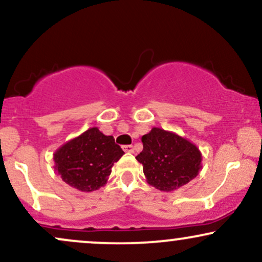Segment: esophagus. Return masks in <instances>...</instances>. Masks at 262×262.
Listing matches in <instances>:
<instances>
[{
    "label": "esophagus",
    "mask_w": 262,
    "mask_h": 262,
    "mask_svg": "<svg viewBox=\"0 0 262 262\" xmlns=\"http://www.w3.org/2000/svg\"><path fill=\"white\" fill-rule=\"evenodd\" d=\"M123 150L125 152H134V146L133 145H124L123 146Z\"/></svg>",
    "instance_id": "obj_1"
}]
</instances>
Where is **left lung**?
I'll use <instances>...</instances> for the list:
<instances>
[{
	"instance_id": "1",
	"label": "left lung",
	"mask_w": 262,
	"mask_h": 262,
	"mask_svg": "<svg viewBox=\"0 0 262 262\" xmlns=\"http://www.w3.org/2000/svg\"><path fill=\"white\" fill-rule=\"evenodd\" d=\"M143 150L135 156L143 165L144 175L160 191H173L198 175L201 155L196 145L160 128L141 137Z\"/></svg>"
}]
</instances>
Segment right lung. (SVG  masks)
<instances>
[{
    "mask_svg": "<svg viewBox=\"0 0 262 262\" xmlns=\"http://www.w3.org/2000/svg\"><path fill=\"white\" fill-rule=\"evenodd\" d=\"M124 154L112 135L91 128L62 145L54 154L62 181L82 192L96 191L107 181L114 162Z\"/></svg>",
    "mask_w": 262,
    "mask_h": 262,
    "instance_id": "add662e5",
    "label": "right lung"
}]
</instances>
